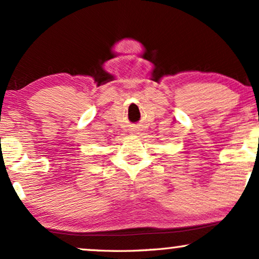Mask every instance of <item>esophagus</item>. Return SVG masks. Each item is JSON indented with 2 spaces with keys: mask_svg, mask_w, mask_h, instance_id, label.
Instances as JSON below:
<instances>
[{
  "mask_svg": "<svg viewBox=\"0 0 259 259\" xmlns=\"http://www.w3.org/2000/svg\"><path fill=\"white\" fill-rule=\"evenodd\" d=\"M133 132H135V130H133Z\"/></svg>",
  "mask_w": 259,
  "mask_h": 259,
  "instance_id": "1",
  "label": "esophagus"
}]
</instances>
